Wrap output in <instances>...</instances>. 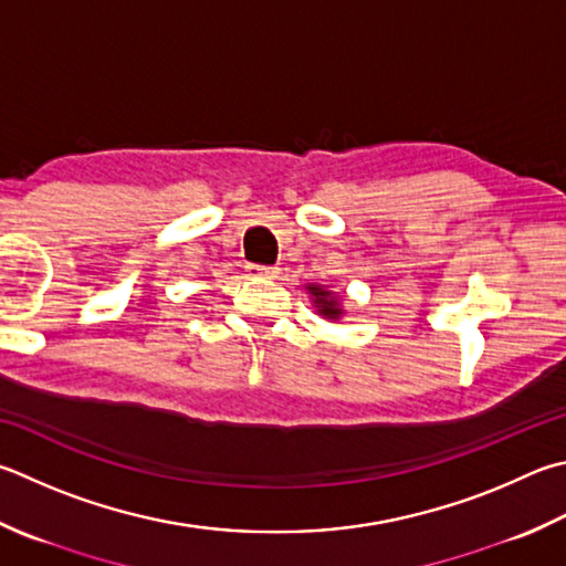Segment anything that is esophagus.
Masks as SVG:
<instances>
[{
    "label": "esophagus",
    "mask_w": 566,
    "mask_h": 566,
    "mask_svg": "<svg viewBox=\"0 0 566 566\" xmlns=\"http://www.w3.org/2000/svg\"><path fill=\"white\" fill-rule=\"evenodd\" d=\"M248 272H250V276H276V274H280L276 266H260V264L248 266Z\"/></svg>",
    "instance_id": "34e87169"
}]
</instances>
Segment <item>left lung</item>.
<instances>
[{
    "label": "left lung",
    "instance_id": "left-lung-1",
    "mask_svg": "<svg viewBox=\"0 0 566 566\" xmlns=\"http://www.w3.org/2000/svg\"><path fill=\"white\" fill-rule=\"evenodd\" d=\"M306 294L312 296V304L316 306V314L322 318H328V322H338V318L346 314L344 304H342V296L328 290V286L310 282V284H306Z\"/></svg>",
    "mask_w": 566,
    "mask_h": 566
}]
</instances>
